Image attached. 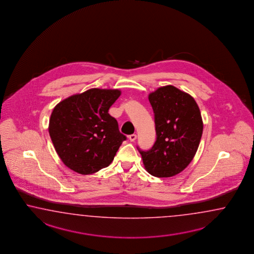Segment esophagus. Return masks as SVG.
<instances>
[{
    "instance_id": "1",
    "label": "esophagus",
    "mask_w": 254,
    "mask_h": 254,
    "mask_svg": "<svg viewBox=\"0 0 254 254\" xmlns=\"http://www.w3.org/2000/svg\"><path fill=\"white\" fill-rule=\"evenodd\" d=\"M128 138H129V140L131 141V142H134V141H135V140L136 139V134H132V135H129Z\"/></svg>"
}]
</instances>
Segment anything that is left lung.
<instances>
[{"label": "left lung", "mask_w": 254, "mask_h": 254, "mask_svg": "<svg viewBox=\"0 0 254 254\" xmlns=\"http://www.w3.org/2000/svg\"><path fill=\"white\" fill-rule=\"evenodd\" d=\"M157 138L149 150L138 149L147 172L159 178L183 172L197 151L203 120L196 102L173 85L149 93Z\"/></svg>", "instance_id": "1"}]
</instances>
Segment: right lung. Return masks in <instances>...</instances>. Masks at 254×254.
Masks as SVG:
<instances>
[{
	"label": "right lung",
	"instance_id": "right-lung-1",
	"mask_svg": "<svg viewBox=\"0 0 254 254\" xmlns=\"http://www.w3.org/2000/svg\"><path fill=\"white\" fill-rule=\"evenodd\" d=\"M121 92L93 88L60 102L51 113L49 132L62 162L80 174L107 167L127 136L108 114Z\"/></svg>",
	"mask_w": 254,
	"mask_h": 254
}]
</instances>
